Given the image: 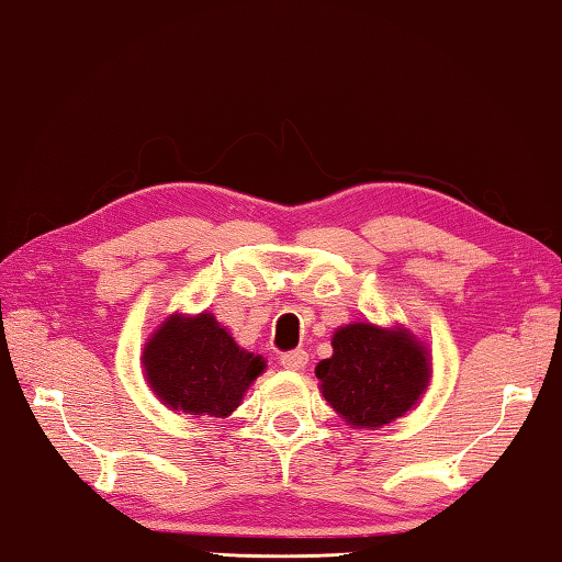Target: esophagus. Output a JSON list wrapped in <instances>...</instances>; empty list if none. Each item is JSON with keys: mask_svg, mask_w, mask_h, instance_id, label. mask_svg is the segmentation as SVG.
I'll return each instance as SVG.
<instances>
[{"mask_svg": "<svg viewBox=\"0 0 562 562\" xmlns=\"http://www.w3.org/2000/svg\"><path fill=\"white\" fill-rule=\"evenodd\" d=\"M310 361V355L304 349H292V351H284V355L280 357V364L284 369H292V372H300V369L307 367Z\"/></svg>", "mask_w": 562, "mask_h": 562, "instance_id": "esophagus-1", "label": "esophagus"}]
</instances>
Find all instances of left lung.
Masks as SVG:
<instances>
[{
  "mask_svg": "<svg viewBox=\"0 0 562 562\" xmlns=\"http://www.w3.org/2000/svg\"><path fill=\"white\" fill-rule=\"evenodd\" d=\"M331 347L335 355L322 359L315 374L329 406L357 429L392 424L429 386V355L402 329L357 322L337 329Z\"/></svg>",
  "mask_w": 562,
  "mask_h": 562,
  "instance_id": "left-lung-1",
  "label": "left lung"
}]
</instances>
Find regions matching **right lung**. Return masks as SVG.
<instances>
[{
	"mask_svg": "<svg viewBox=\"0 0 562 562\" xmlns=\"http://www.w3.org/2000/svg\"><path fill=\"white\" fill-rule=\"evenodd\" d=\"M146 379L173 412L227 416L265 361L235 345L213 315L178 317L160 325L144 351Z\"/></svg>",
	"mask_w": 562,
	"mask_h": 562,
	"instance_id": "right-lung-1",
	"label": "right lung"
}]
</instances>
